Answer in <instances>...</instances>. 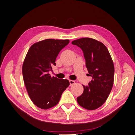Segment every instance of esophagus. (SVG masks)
Returning <instances> with one entry per match:
<instances>
[{
	"mask_svg": "<svg viewBox=\"0 0 135 135\" xmlns=\"http://www.w3.org/2000/svg\"><path fill=\"white\" fill-rule=\"evenodd\" d=\"M75 81H74V80H69L70 85H72L73 84H75Z\"/></svg>",
	"mask_w": 135,
	"mask_h": 135,
	"instance_id": "1",
	"label": "esophagus"
}]
</instances>
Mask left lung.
Segmentation results:
<instances>
[{
  "instance_id": "1",
  "label": "left lung",
  "mask_w": 135,
  "mask_h": 135,
  "mask_svg": "<svg viewBox=\"0 0 135 135\" xmlns=\"http://www.w3.org/2000/svg\"><path fill=\"white\" fill-rule=\"evenodd\" d=\"M82 50L88 75L92 80L88 85H83L82 94L77 102L87 110H95L106 101L114 84V65L107 48L102 42L89 38L72 41Z\"/></svg>"
}]
</instances>
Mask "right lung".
I'll return each instance as SVG.
<instances>
[{
  "instance_id": "1",
  "label": "right lung",
  "mask_w": 135,
  "mask_h": 135,
  "mask_svg": "<svg viewBox=\"0 0 135 135\" xmlns=\"http://www.w3.org/2000/svg\"><path fill=\"white\" fill-rule=\"evenodd\" d=\"M69 40L48 39L36 42L30 48L22 65L24 83L33 103L39 108L48 109L56 105L62 93L69 85L66 79L51 77L48 72L60 51Z\"/></svg>"
}]
</instances>
